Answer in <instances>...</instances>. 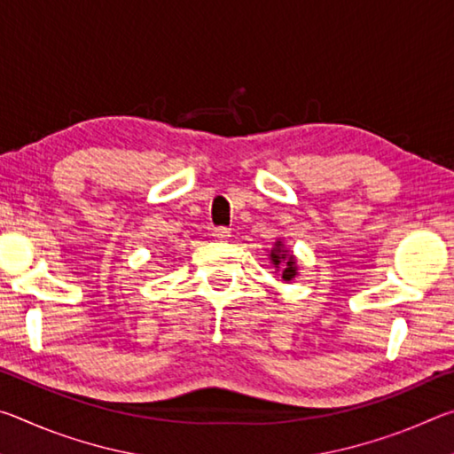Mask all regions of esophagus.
Listing matches in <instances>:
<instances>
[{
  "label": "esophagus",
  "instance_id": "1",
  "mask_svg": "<svg viewBox=\"0 0 454 454\" xmlns=\"http://www.w3.org/2000/svg\"><path fill=\"white\" fill-rule=\"evenodd\" d=\"M212 238H216V240H228L230 238V230L228 228H214L212 230Z\"/></svg>",
  "mask_w": 454,
  "mask_h": 454
}]
</instances>
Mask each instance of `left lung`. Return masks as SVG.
<instances>
[{"label":"left lung","instance_id":"8db88e82","mask_svg":"<svg viewBox=\"0 0 454 454\" xmlns=\"http://www.w3.org/2000/svg\"><path fill=\"white\" fill-rule=\"evenodd\" d=\"M270 262H272L276 270H280L282 280L290 282V280L296 278V274H298L296 258L280 240H276L274 248L270 250Z\"/></svg>","mask_w":454,"mask_h":454}]
</instances>
